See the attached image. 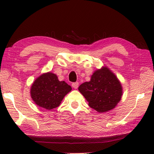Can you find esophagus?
Here are the masks:
<instances>
[{"label": "esophagus", "mask_w": 154, "mask_h": 154, "mask_svg": "<svg viewBox=\"0 0 154 154\" xmlns=\"http://www.w3.org/2000/svg\"><path fill=\"white\" fill-rule=\"evenodd\" d=\"M72 88H74L75 89H77V88H78V86H79V83H78V82L72 83Z\"/></svg>", "instance_id": "34e87169"}]
</instances>
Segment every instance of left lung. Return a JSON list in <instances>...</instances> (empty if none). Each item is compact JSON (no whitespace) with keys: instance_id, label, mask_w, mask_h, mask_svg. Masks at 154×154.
Returning a JSON list of instances; mask_svg holds the SVG:
<instances>
[{"instance_id":"obj_1","label":"left lung","mask_w":154,"mask_h":154,"mask_svg":"<svg viewBox=\"0 0 154 154\" xmlns=\"http://www.w3.org/2000/svg\"><path fill=\"white\" fill-rule=\"evenodd\" d=\"M78 90L86 99L88 105L98 113L114 109L123 94L120 82L107 66L95 71L90 82L82 83Z\"/></svg>"}]
</instances>
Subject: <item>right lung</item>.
<instances>
[{"label":"right lung","mask_w":154,"mask_h":154,"mask_svg":"<svg viewBox=\"0 0 154 154\" xmlns=\"http://www.w3.org/2000/svg\"><path fill=\"white\" fill-rule=\"evenodd\" d=\"M72 88L64 81L58 80L56 74L48 72L41 75L30 88V96L36 105L51 110L57 107Z\"/></svg>","instance_id":"right-lung-1"}]
</instances>
